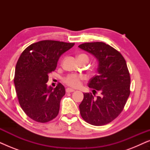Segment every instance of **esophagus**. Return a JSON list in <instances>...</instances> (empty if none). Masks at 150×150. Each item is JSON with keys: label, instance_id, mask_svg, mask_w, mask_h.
<instances>
[{"label": "esophagus", "instance_id": "obj_1", "mask_svg": "<svg viewBox=\"0 0 150 150\" xmlns=\"http://www.w3.org/2000/svg\"><path fill=\"white\" fill-rule=\"evenodd\" d=\"M65 91H66L67 93H71V92L74 91V90L72 89H70V88H67Z\"/></svg>", "mask_w": 150, "mask_h": 150}]
</instances>
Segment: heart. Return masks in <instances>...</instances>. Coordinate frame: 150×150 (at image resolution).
<instances>
[{
  "mask_svg": "<svg viewBox=\"0 0 150 150\" xmlns=\"http://www.w3.org/2000/svg\"><path fill=\"white\" fill-rule=\"evenodd\" d=\"M78 59H79V62H81V61H86V62L88 63L89 61V57L86 54H81L78 56ZM83 79V76L76 74H69L67 75L63 79V82L67 85L69 86V87L77 88L81 86Z\"/></svg>",
  "mask_w": 150,
  "mask_h": 150,
  "instance_id": "heart-1",
  "label": "heart"
}]
</instances>
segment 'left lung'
Wrapping results in <instances>:
<instances>
[{
  "mask_svg": "<svg viewBox=\"0 0 150 150\" xmlns=\"http://www.w3.org/2000/svg\"><path fill=\"white\" fill-rule=\"evenodd\" d=\"M79 47L95 56L99 62L98 74L88 86L93 93H85L79 105L81 117L93 126H103L117 117L130 93V76L124 57L104 42H89ZM100 92L96 96L95 93Z\"/></svg>",
  "mask_w": 150,
  "mask_h": 150,
  "instance_id": "8db88e82",
  "label": "left lung"
}]
</instances>
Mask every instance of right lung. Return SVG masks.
I'll list each match as a JSON object with an SVG mask.
<instances>
[{
	"instance_id": "right-lung-1",
	"label": "right lung",
	"mask_w": 150,
	"mask_h": 150,
	"mask_svg": "<svg viewBox=\"0 0 150 150\" xmlns=\"http://www.w3.org/2000/svg\"><path fill=\"white\" fill-rule=\"evenodd\" d=\"M74 43L43 40L28 46L16 63L14 76L19 104L33 120L46 123L58 115L65 87H47L48 74L56 69L59 57Z\"/></svg>"
}]
</instances>
